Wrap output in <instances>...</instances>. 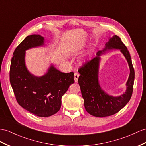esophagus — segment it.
Wrapping results in <instances>:
<instances>
[{"label":"esophagus","instance_id":"obj_1","mask_svg":"<svg viewBox=\"0 0 146 146\" xmlns=\"http://www.w3.org/2000/svg\"><path fill=\"white\" fill-rule=\"evenodd\" d=\"M79 74L76 72L74 73V80H75L76 82L78 81V79H79Z\"/></svg>","mask_w":146,"mask_h":146}]
</instances>
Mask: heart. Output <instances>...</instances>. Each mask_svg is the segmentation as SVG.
<instances>
[{
	"label": "heart",
	"instance_id": "1",
	"mask_svg": "<svg viewBox=\"0 0 146 146\" xmlns=\"http://www.w3.org/2000/svg\"><path fill=\"white\" fill-rule=\"evenodd\" d=\"M83 44L82 42H79V43L77 44L74 48V51H80L83 48Z\"/></svg>",
	"mask_w": 146,
	"mask_h": 146
}]
</instances>
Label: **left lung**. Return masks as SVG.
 Wrapping results in <instances>:
<instances>
[{
    "mask_svg": "<svg viewBox=\"0 0 146 146\" xmlns=\"http://www.w3.org/2000/svg\"><path fill=\"white\" fill-rule=\"evenodd\" d=\"M113 48L120 49L125 57L130 69L125 93L118 97H113L106 94L101 88L98 82L100 56ZM78 71L80 74L78 82L84 100V106L90 115L100 118L111 116L119 111L129 102L133 90L134 69L126 46L117 35L110 38L109 41L105 44V48L98 51L94 58L85 62Z\"/></svg>",
    "mask_w": 146,
    "mask_h": 146,
    "instance_id": "obj_1",
    "label": "left lung"
}]
</instances>
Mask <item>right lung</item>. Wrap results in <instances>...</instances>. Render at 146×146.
Returning a JSON list of instances; mask_svg holds the SVG:
<instances>
[{
    "label": "right lung",
    "mask_w": 146,
    "mask_h": 146,
    "mask_svg": "<svg viewBox=\"0 0 146 146\" xmlns=\"http://www.w3.org/2000/svg\"><path fill=\"white\" fill-rule=\"evenodd\" d=\"M44 44V39L40 35L27 36L14 51L10 69V82L17 102L40 117L56 114L61 108L62 95L74 83V72H61L52 65L41 77L28 70L25 62V51Z\"/></svg>",
    "instance_id": "add662e5"
}]
</instances>
